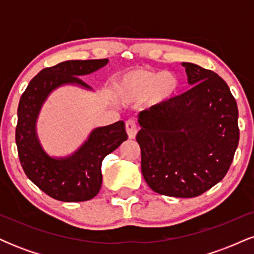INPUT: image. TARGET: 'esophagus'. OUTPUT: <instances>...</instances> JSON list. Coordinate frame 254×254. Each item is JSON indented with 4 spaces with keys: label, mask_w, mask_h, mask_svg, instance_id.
Instances as JSON below:
<instances>
[{
    "label": "esophagus",
    "mask_w": 254,
    "mask_h": 254,
    "mask_svg": "<svg viewBox=\"0 0 254 254\" xmlns=\"http://www.w3.org/2000/svg\"><path fill=\"white\" fill-rule=\"evenodd\" d=\"M125 129H127L129 138H135L137 132V125L133 119H129V121L125 122Z\"/></svg>",
    "instance_id": "esophagus-1"
}]
</instances>
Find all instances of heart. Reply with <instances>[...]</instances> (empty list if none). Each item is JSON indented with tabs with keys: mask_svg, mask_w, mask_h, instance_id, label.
Masks as SVG:
<instances>
[{
	"mask_svg": "<svg viewBox=\"0 0 254 254\" xmlns=\"http://www.w3.org/2000/svg\"><path fill=\"white\" fill-rule=\"evenodd\" d=\"M178 88V80L170 72H153L136 69L118 80L116 94L124 103L137 101L155 92L157 98H170Z\"/></svg>",
	"mask_w": 254,
	"mask_h": 254,
	"instance_id": "1",
	"label": "heart"
}]
</instances>
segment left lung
Returning <instances> with one entry per match:
<instances>
[{"label":"left lung","instance_id":"left-lung-1","mask_svg":"<svg viewBox=\"0 0 254 254\" xmlns=\"http://www.w3.org/2000/svg\"><path fill=\"white\" fill-rule=\"evenodd\" d=\"M192 87L138 115L141 170L153 191L197 197L223 179L239 144L238 106L216 72L183 63Z\"/></svg>","mask_w":254,"mask_h":254}]
</instances>
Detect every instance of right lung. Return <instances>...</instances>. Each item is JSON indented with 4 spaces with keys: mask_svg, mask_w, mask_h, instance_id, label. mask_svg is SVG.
<instances>
[{
    "mask_svg": "<svg viewBox=\"0 0 254 254\" xmlns=\"http://www.w3.org/2000/svg\"><path fill=\"white\" fill-rule=\"evenodd\" d=\"M109 60L65 61L43 69L28 83L17 107L15 142L22 170L48 196L62 202L89 200L100 191L104 157L127 138L124 122L98 127L71 156L54 159L37 138L36 121L48 95L57 87L76 83L90 88L80 77L106 65Z\"/></svg>",
    "mask_w": 254,
    "mask_h": 254,
    "instance_id": "add662e5",
    "label": "right lung"
}]
</instances>
